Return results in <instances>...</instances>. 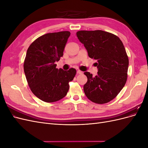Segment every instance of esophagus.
<instances>
[{
    "instance_id": "1",
    "label": "esophagus",
    "mask_w": 148,
    "mask_h": 148,
    "mask_svg": "<svg viewBox=\"0 0 148 148\" xmlns=\"http://www.w3.org/2000/svg\"><path fill=\"white\" fill-rule=\"evenodd\" d=\"M77 73H78V74H83V72L82 71H81V70H77Z\"/></svg>"
}]
</instances>
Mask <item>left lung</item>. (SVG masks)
<instances>
[{
  "label": "left lung",
  "mask_w": 148,
  "mask_h": 148,
  "mask_svg": "<svg viewBox=\"0 0 148 148\" xmlns=\"http://www.w3.org/2000/svg\"><path fill=\"white\" fill-rule=\"evenodd\" d=\"M77 36L88 56L97 62L96 76L84 73L88 78L84 94L93 102L106 104L119 95L127 79L129 61L123 42L116 35L102 30L79 31Z\"/></svg>",
  "instance_id": "obj_1"
}]
</instances>
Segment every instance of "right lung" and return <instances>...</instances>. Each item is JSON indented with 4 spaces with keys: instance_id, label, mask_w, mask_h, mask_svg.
I'll list each match as a JSON object with an SVG mask.
<instances>
[{
    "instance_id": "add662e5",
    "label": "right lung",
    "mask_w": 148,
    "mask_h": 148,
    "mask_svg": "<svg viewBox=\"0 0 148 148\" xmlns=\"http://www.w3.org/2000/svg\"><path fill=\"white\" fill-rule=\"evenodd\" d=\"M69 31L47 33L39 37L28 47L24 61V71L31 91L46 102L64 98L69 89L70 82L77 71L56 68V62L63 56Z\"/></svg>"
}]
</instances>
